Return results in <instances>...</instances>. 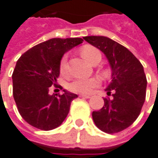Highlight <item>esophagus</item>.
<instances>
[{"label":"esophagus","instance_id":"esophagus-1","mask_svg":"<svg viewBox=\"0 0 158 158\" xmlns=\"http://www.w3.org/2000/svg\"><path fill=\"white\" fill-rule=\"evenodd\" d=\"M79 97H80V98H86V99H88V98H90V97H91V95H87V94H80V95H79Z\"/></svg>","mask_w":158,"mask_h":158}]
</instances>
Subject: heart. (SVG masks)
Segmentation results:
<instances>
[{
	"label": "heart",
	"instance_id": "obj_1",
	"mask_svg": "<svg viewBox=\"0 0 158 158\" xmlns=\"http://www.w3.org/2000/svg\"><path fill=\"white\" fill-rule=\"evenodd\" d=\"M81 55L86 61L92 64L101 58V53L94 47L92 46H85L81 49ZM60 72L63 74H66L68 72V56L64 55L60 61ZM100 80L96 78L91 79H74L72 83L69 84V90L78 94H90L93 90L99 86Z\"/></svg>",
	"mask_w": 158,
	"mask_h": 158
}]
</instances>
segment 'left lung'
Instances as JSON below:
<instances>
[{
  "mask_svg": "<svg viewBox=\"0 0 158 158\" xmlns=\"http://www.w3.org/2000/svg\"><path fill=\"white\" fill-rule=\"evenodd\" d=\"M84 40L99 48L110 64L112 80L106 90L113 99L104 98V105L93 111L95 126L107 134L129 127L141 113L146 98L147 79L143 66L127 48L104 36H86Z\"/></svg>",
  "mask_w": 158,
  "mask_h": 158,
  "instance_id": "obj_1",
  "label": "left lung"
}]
</instances>
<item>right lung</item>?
I'll list each match as a JSON object with an SVG mask.
<instances>
[{"instance_id":"add662e5","label":"right lung","mask_w":158,"mask_h":158,"mask_svg":"<svg viewBox=\"0 0 158 158\" xmlns=\"http://www.w3.org/2000/svg\"><path fill=\"white\" fill-rule=\"evenodd\" d=\"M82 42L81 38L50 39L17 60L12 74L13 97L18 112L29 125L49 131L65 119L71 102L78 95L65 90L63 94L50 95L49 87L56 86L64 54Z\"/></svg>"}]
</instances>
